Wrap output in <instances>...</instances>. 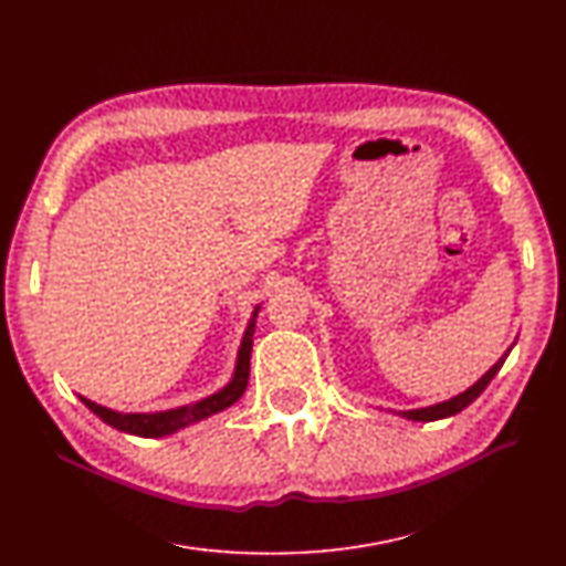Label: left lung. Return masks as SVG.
<instances>
[{"instance_id": "8db88e82", "label": "left lung", "mask_w": 566, "mask_h": 566, "mask_svg": "<svg viewBox=\"0 0 566 566\" xmlns=\"http://www.w3.org/2000/svg\"><path fill=\"white\" fill-rule=\"evenodd\" d=\"M510 352H512V346L510 349H506V354L497 360L495 366H492L481 380H478L473 387H469L467 392H461V395H457V397H452V399H447V401H442V403H434V407H426V409H413V411H399V416H403V418H409V421H440V418H449V416H454V413H459V411H463L469 407L471 401H475L478 397H481V392L483 389L490 385V380L495 378L497 375V370L502 368V364H504V358L510 356Z\"/></svg>"}]
</instances>
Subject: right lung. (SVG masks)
Masks as SVG:
<instances>
[{
	"mask_svg": "<svg viewBox=\"0 0 566 566\" xmlns=\"http://www.w3.org/2000/svg\"><path fill=\"white\" fill-rule=\"evenodd\" d=\"M258 311H260V306H255L251 321H249V327H245V332H243L234 375H231L229 385L222 387L220 392H214V395L200 399L196 403H188V407L157 411V413H119V411H112L107 407H99V403L85 399V397H81V401L97 418H103L107 426L117 428L122 432H128V434H138V438H165V434H171V432H177L186 426H193V423L202 421V418H208L212 413H220V411L229 409L231 403L241 399V395L245 392V385H249L253 332H255Z\"/></svg>",
	"mask_w": 566,
	"mask_h": 566,
	"instance_id": "add662e5",
	"label": "right lung"
}]
</instances>
